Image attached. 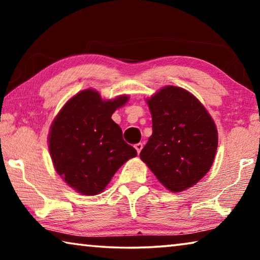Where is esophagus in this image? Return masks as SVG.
Instances as JSON below:
<instances>
[{
  "label": "esophagus",
  "mask_w": 260,
  "mask_h": 260,
  "mask_svg": "<svg viewBox=\"0 0 260 260\" xmlns=\"http://www.w3.org/2000/svg\"><path fill=\"white\" fill-rule=\"evenodd\" d=\"M142 148H143V144L142 143L135 144V149H136V151H138V153L141 152V150H142Z\"/></svg>",
  "instance_id": "obj_1"
}]
</instances>
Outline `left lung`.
<instances>
[{
	"mask_svg": "<svg viewBox=\"0 0 260 260\" xmlns=\"http://www.w3.org/2000/svg\"><path fill=\"white\" fill-rule=\"evenodd\" d=\"M152 135L140 153L162 186L186 190L209 172L218 147L212 118L186 89L166 86L147 100Z\"/></svg>",
	"mask_w": 260,
	"mask_h": 260,
	"instance_id": "8db88e82",
	"label": "left lung"
}]
</instances>
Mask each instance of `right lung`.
I'll use <instances>...</instances> for the list:
<instances>
[{"label":"right lung","mask_w":260,"mask_h":260,"mask_svg":"<svg viewBox=\"0 0 260 260\" xmlns=\"http://www.w3.org/2000/svg\"><path fill=\"white\" fill-rule=\"evenodd\" d=\"M127 101L126 95L102 100L99 91L82 90L68 101L50 126L48 141L56 172L82 195L102 192L119 167L138 155L111 119Z\"/></svg>","instance_id":"1"}]
</instances>
